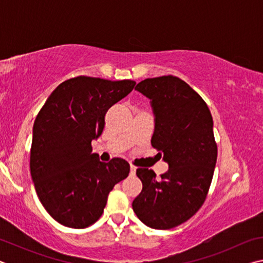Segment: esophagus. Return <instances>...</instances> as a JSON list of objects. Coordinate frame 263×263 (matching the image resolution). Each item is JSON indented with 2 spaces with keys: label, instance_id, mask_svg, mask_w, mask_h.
<instances>
[{
  "label": "esophagus",
  "instance_id": "1",
  "mask_svg": "<svg viewBox=\"0 0 263 263\" xmlns=\"http://www.w3.org/2000/svg\"><path fill=\"white\" fill-rule=\"evenodd\" d=\"M136 169H137V167L133 166V164H131V166H130V175L136 174Z\"/></svg>",
  "mask_w": 263,
  "mask_h": 263
}]
</instances>
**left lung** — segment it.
<instances>
[{"label":"left lung","instance_id":"left-lung-1","mask_svg":"<svg viewBox=\"0 0 263 263\" xmlns=\"http://www.w3.org/2000/svg\"><path fill=\"white\" fill-rule=\"evenodd\" d=\"M136 90L151 100L155 116L151 144L169 169L159 179L152 169H137L142 190L132 208L145 225L169 230L190 219L205 202L218 152L212 116L202 97L173 75L146 79Z\"/></svg>","mask_w":263,"mask_h":263}]
</instances>
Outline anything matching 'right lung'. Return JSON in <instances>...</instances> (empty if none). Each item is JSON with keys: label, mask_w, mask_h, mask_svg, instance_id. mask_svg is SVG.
I'll use <instances>...</instances> for the list:
<instances>
[{"label": "right lung", "mask_w": 263, "mask_h": 263, "mask_svg": "<svg viewBox=\"0 0 263 263\" xmlns=\"http://www.w3.org/2000/svg\"><path fill=\"white\" fill-rule=\"evenodd\" d=\"M135 86L132 80L72 78L53 90L35 117L31 176L39 201L61 225L84 229L94 224L110 191L130 173L122 158L100 161L91 153V140L103 132L106 111Z\"/></svg>", "instance_id": "add662e5"}]
</instances>
